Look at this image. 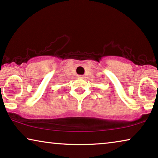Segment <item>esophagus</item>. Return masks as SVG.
<instances>
[{
  "label": "esophagus",
  "mask_w": 158,
  "mask_h": 158,
  "mask_svg": "<svg viewBox=\"0 0 158 158\" xmlns=\"http://www.w3.org/2000/svg\"><path fill=\"white\" fill-rule=\"evenodd\" d=\"M78 77H79V78H83L84 76H82V75H79Z\"/></svg>",
  "instance_id": "34e87169"
}]
</instances>
